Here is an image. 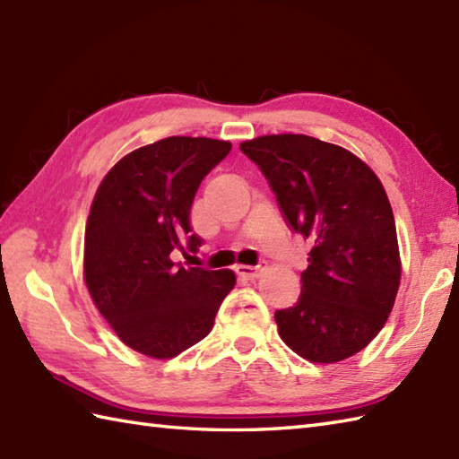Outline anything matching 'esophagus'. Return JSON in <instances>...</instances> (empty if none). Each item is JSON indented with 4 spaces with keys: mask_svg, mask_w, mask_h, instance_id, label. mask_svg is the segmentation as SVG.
<instances>
[{
    "mask_svg": "<svg viewBox=\"0 0 459 459\" xmlns=\"http://www.w3.org/2000/svg\"><path fill=\"white\" fill-rule=\"evenodd\" d=\"M235 272H237V274H238L240 278H245V280H255V278H258V274H260V266L238 264V266H235Z\"/></svg>",
    "mask_w": 459,
    "mask_h": 459,
    "instance_id": "esophagus-1",
    "label": "esophagus"
}]
</instances>
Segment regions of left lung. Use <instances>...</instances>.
Here are the masks:
<instances>
[{
    "label": "left lung",
    "mask_w": 459,
    "mask_h": 459,
    "mask_svg": "<svg viewBox=\"0 0 459 459\" xmlns=\"http://www.w3.org/2000/svg\"><path fill=\"white\" fill-rule=\"evenodd\" d=\"M294 232L309 238L296 306L274 317L284 343L311 363L365 349L386 324L401 284L396 224L373 169L304 134L242 142Z\"/></svg>",
    "instance_id": "left-lung-1"
}]
</instances>
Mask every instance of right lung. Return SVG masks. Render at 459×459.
Instances as JSON below:
<instances>
[{
	"label": "right lung",
	"instance_id": "add662e5",
	"mask_svg": "<svg viewBox=\"0 0 459 459\" xmlns=\"http://www.w3.org/2000/svg\"><path fill=\"white\" fill-rule=\"evenodd\" d=\"M230 142L171 135L126 155L94 195L84 235V280L126 345L171 359L212 329L235 288L232 270L185 268L171 252H197L191 204ZM188 247H185L184 245Z\"/></svg>",
	"mask_w": 459,
	"mask_h": 459
}]
</instances>
